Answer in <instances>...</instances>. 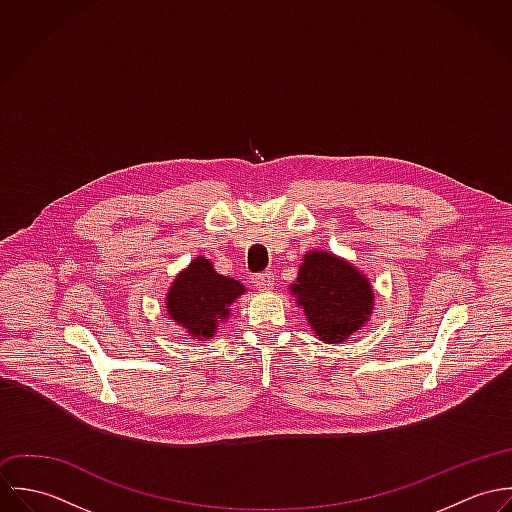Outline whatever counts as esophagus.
<instances>
[{"label":"esophagus","instance_id":"1","mask_svg":"<svg viewBox=\"0 0 512 512\" xmlns=\"http://www.w3.org/2000/svg\"><path fill=\"white\" fill-rule=\"evenodd\" d=\"M252 284L260 290V292H270L274 288V274L270 272H260L256 276H252Z\"/></svg>","mask_w":512,"mask_h":512}]
</instances>
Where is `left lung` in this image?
<instances>
[{
	"label": "left lung",
	"mask_w": 512,
	"mask_h": 512,
	"mask_svg": "<svg viewBox=\"0 0 512 512\" xmlns=\"http://www.w3.org/2000/svg\"><path fill=\"white\" fill-rule=\"evenodd\" d=\"M290 288L311 329L331 345L347 341L372 313L374 293L368 280L329 252H307Z\"/></svg>",
	"instance_id": "left-lung-1"
}]
</instances>
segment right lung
I'll return each instance as SVG.
<instances>
[{
    "label": "right lung",
    "mask_w": 512,
    "mask_h": 512,
    "mask_svg": "<svg viewBox=\"0 0 512 512\" xmlns=\"http://www.w3.org/2000/svg\"><path fill=\"white\" fill-rule=\"evenodd\" d=\"M246 292L238 280L220 276L213 264L199 256L171 284L165 307L177 325L193 337H213L219 321L228 317L230 303Z\"/></svg>",
    "instance_id": "1"
}]
</instances>
